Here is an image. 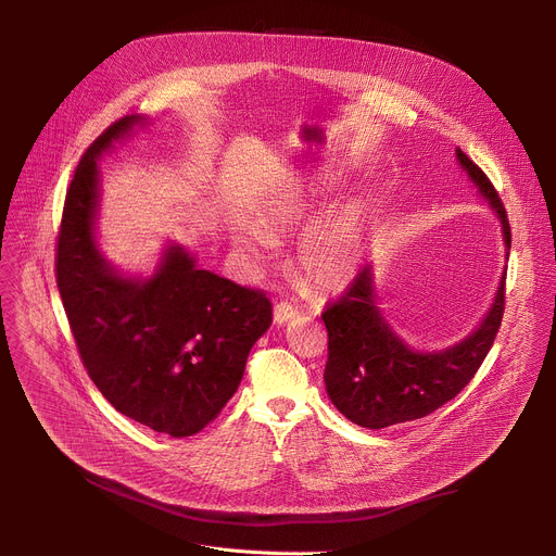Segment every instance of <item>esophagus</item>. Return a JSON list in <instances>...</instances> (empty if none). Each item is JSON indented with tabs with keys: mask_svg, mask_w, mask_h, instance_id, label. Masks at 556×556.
Segmentation results:
<instances>
[{
	"mask_svg": "<svg viewBox=\"0 0 556 556\" xmlns=\"http://www.w3.org/2000/svg\"><path fill=\"white\" fill-rule=\"evenodd\" d=\"M299 314V309L294 307V305H290L288 301H281V303H277L275 305V324H286V321H290V319H294V316Z\"/></svg>",
	"mask_w": 556,
	"mask_h": 556,
	"instance_id": "obj_1",
	"label": "esophagus"
}]
</instances>
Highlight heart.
I'll return each mask as SVG.
<instances>
[{
    "instance_id": "b5f03b06",
    "label": "heart",
    "mask_w": 556,
    "mask_h": 556,
    "mask_svg": "<svg viewBox=\"0 0 556 556\" xmlns=\"http://www.w3.org/2000/svg\"><path fill=\"white\" fill-rule=\"evenodd\" d=\"M312 217V204L301 195H288L273 208V224L277 228H294ZM240 244L264 260L273 249V237L260 226H249L237 235ZM363 255V208L350 204L314 226L301 244L299 266L309 283L321 290H337L350 283L361 266Z\"/></svg>"
}]
</instances>
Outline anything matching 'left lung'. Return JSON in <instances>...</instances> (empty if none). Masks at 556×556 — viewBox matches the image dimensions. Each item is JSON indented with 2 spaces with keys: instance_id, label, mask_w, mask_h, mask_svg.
<instances>
[{
  "instance_id": "left-lung-1",
  "label": "left lung",
  "mask_w": 556,
  "mask_h": 556,
  "mask_svg": "<svg viewBox=\"0 0 556 556\" xmlns=\"http://www.w3.org/2000/svg\"><path fill=\"white\" fill-rule=\"evenodd\" d=\"M468 178L502 219L510 251V224L489 176L457 149ZM506 303V273L482 326L453 348L416 352L391 332L376 305L374 275L365 266L350 288L330 303L321 319L328 328L326 389L334 407L354 425L382 429L425 418L453 401L478 374L500 332Z\"/></svg>"
}]
</instances>
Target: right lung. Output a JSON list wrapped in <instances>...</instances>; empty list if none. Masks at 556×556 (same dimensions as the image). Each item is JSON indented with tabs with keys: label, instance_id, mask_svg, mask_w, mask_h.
Instances as JSON below:
<instances>
[{
	"label": "right lung",
	"instance_id": "add662e5",
	"mask_svg": "<svg viewBox=\"0 0 556 556\" xmlns=\"http://www.w3.org/2000/svg\"><path fill=\"white\" fill-rule=\"evenodd\" d=\"M138 123L136 114L116 121L78 161L59 228L56 286L84 367L112 407L187 438L232 399L273 305L262 290L200 270L182 247H169L149 279L118 275L99 253L97 161Z\"/></svg>",
	"mask_w": 556,
	"mask_h": 556
}]
</instances>
